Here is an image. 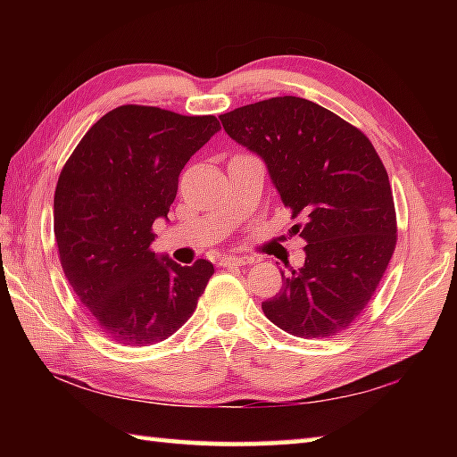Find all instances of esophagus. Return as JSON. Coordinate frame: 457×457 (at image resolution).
<instances>
[{"label":"esophagus","mask_w":457,"mask_h":457,"mask_svg":"<svg viewBox=\"0 0 457 457\" xmlns=\"http://www.w3.org/2000/svg\"><path fill=\"white\" fill-rule=\"evenodd\" d=\"M247 258H239V256H226V258H221L220 260V266H223V268H236V266H244V264H247Z\"/></svg>","instance_id":"esophagus-1"}]
</instances>
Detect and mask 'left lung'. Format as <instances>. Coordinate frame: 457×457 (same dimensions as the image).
<instances>
[{
  "mask_svg": "<svg viewBox=\"0 0 457 457\" xmlns=\"http://www.w3.org/2000/svg\"><path fill=\"white\" fill-rule=\"evenodd\" d=\"M226 133L262 157L304 239V266L284 276L262 311L300 338L351 327L395 252L389 175L357 127L298 96H276L220 117Z\"/></svg>",
  "mask_w": 457,
  "mask_h": 457,
  "instance_id": "left-lung-1",
  "label": "left lung"
}]
</instances>
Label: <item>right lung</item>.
Returning <instances> with one entry per match:
<instances>
[{
	"label": "right lung",
	"instance_id": "add662e5",
	"mask_svg": "<svg viewBox=\"0 0 457 457\" xmlns=\"http://www.w3.org/2000/svg\"><path fill=\"white\" fill-rule=\"evenodd\" d=\"M218 130L212 114L125 104L90 127L62 169L54 193L60 264L98 328L119 345L171 337L213 276L212 262L179 266L151 244L185 163Z\"/></svg>",
	"mask_w": 457,
	"mask_h": 457
}]
</instances>
